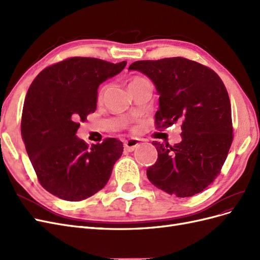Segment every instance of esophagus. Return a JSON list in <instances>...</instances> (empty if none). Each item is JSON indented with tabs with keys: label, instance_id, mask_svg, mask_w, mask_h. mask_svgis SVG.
<instances>
[{
	"label": "esophagus",
	"instance_id": "34e87169",
	"mask_svg": "<svg viewBox=\"0 0 260 260\" xmlns=\"http://www.w3.org/2000/svg\"><path fill=\"white\" fill-rule=\"evenodd\" d=\"M140 146V140L139 139H129L124 142V151L133 152Z\"/></svg>",
	"mask_w": 260,
	"mask_h": 260
}]
</instances>
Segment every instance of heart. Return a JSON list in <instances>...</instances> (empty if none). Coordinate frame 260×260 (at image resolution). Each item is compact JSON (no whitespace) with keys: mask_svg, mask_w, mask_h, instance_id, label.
Returning a JSON list of instances; mask_svg holds the SVG:
<instances>
[{"mask_svg":"<svg viewBox=\"0 0 260 260\" xmlns=\"http://www.w3.org/2000/svg\"><path fill=\"white\" fill-rule=\"evenodd\" d=\"M141 80H144L143 78H140V77H136L135 79H132V81L130 82V84L131 83H135V82H138V81H141ZM106 90H107V86L105 85V86H103V88H102L101 90H100V92H99V101H101L102 99L104 98V95H105V93H106Z\"/></svg>","mask_w":260,"mask_h":260,"instance_id":"b5f03b06","label":"heart"}]
</instances>
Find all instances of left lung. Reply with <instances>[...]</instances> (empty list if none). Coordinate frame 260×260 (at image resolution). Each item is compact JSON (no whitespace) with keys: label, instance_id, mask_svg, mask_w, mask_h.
<instances>
[{"label":"left lung","instance_id":"obj_1","mask_svg":"<svg viewBox=\"0 0 260 260\" xmlns=\"http://www.w3.org/2000/svg\"><path fill=\"white\" fill-rule=\"evenodd\" d=\"M129 70L144 74L155 85L159 95L157 128L182 121L180 143L153 141L158 157L146 170L148 180L177 198L202 192L219 175L233 140L223 82L214 70L183 57L138 60Z\"/></svg>","mask_w":260,"mask_h":260}]
</instances>
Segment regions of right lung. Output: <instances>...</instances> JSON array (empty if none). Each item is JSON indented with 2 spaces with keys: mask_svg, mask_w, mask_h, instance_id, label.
I'll return each mask as SVG.
<instances>
[{
  "mask_svg": "<svg viewBox=\"0 0 260 260\" xmlns=\"http://www.w3.org/2000/svg\"><path fill=\"white\" fill-rule=\"evenodd\" d=\"M117 64L72 57L46 67L31 83L21 117V137L41 185L57 198L78 202L103 188L122 155L119 140L86 145L80 121L96 109L99 85L118 75Z\"/></svg>",
  "mask_w": 260,
  "mask_h": 260,
  "instance_id": "right-lung-1",
  "label": "right lung"
}]
</instances>
